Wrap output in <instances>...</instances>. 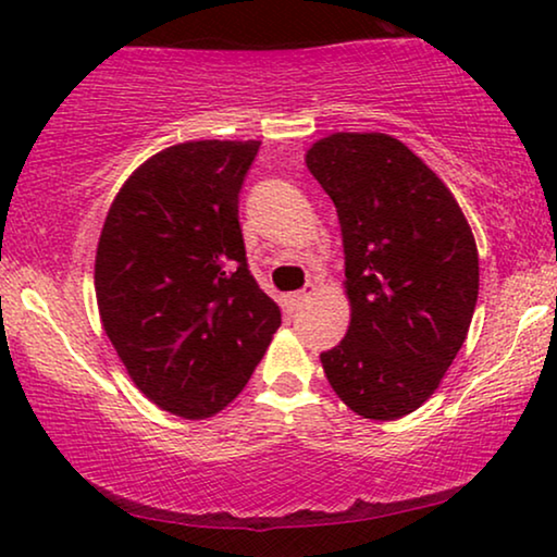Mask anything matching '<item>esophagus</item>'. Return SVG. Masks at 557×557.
<instances>
[{
    "instance_id": "34e87169",
    "label": "esophagus",
    "mask_w": 557,
    "mask_h": 557,
    "mask_svg": "<svg viewBox=\"0 0 557 557\" xmlns=\"http://www.w3.org/2000/svg\"><path fill=\"white\" fill-rule=\"evenodd\" d=\"M314 294H317V286L309 284L307 288H304V292L284 294V304H288V307H292V309H299V307H304V301H309Z\"/></svg>"
}]
</instances>
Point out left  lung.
<instances>
[{
    "instance_id": "1",
    "label": "left lung",
    "mask_w": 557,
    "mask_h": 557,
    "mask_svg": "<svg viewBox=\"0 0 557 557\" xmlns=\"http://www.w3.org/2000/svg\"><path fill=\"white\" fill-rule=\"evenodd\" d=\"M304 159L345 243L347 337L319 360L349 410L395 421L436 393L467 339L479 296L474 233L451 189L395 136L337 132Z\"/></svg>"
}]
</instances>
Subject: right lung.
<instances>
[{
    "mask_svg": "<svg viewBox=\"0 0 557 557\" xmlns=\"http://www.w3.org/2000/svg\"><path fill=\"white\" fill-rule=\"evenodd\" d=\"M261 141H185L136 166L96 248L106 337L166 413L205 421L253 375L281 324L246 263L238 193Z\"/></svg>",
    "mask_w": 557,
    "mask_h": 557,
    "instance_id": "right-lung-1",
    "label": "right lung"
}]
</instances>
